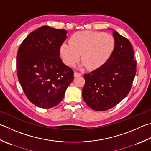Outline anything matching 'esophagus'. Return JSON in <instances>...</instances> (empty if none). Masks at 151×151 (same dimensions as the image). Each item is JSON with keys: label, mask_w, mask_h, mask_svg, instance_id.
Segmentation results:
<instances>
[{"label": "esophagus", "mask_w": 151, "mask_h": 151, "mask_svg": "<svg viewBox=\"0 0 151 151\" xmlns=\"http://www.w3.org/2000/svg\"><path fill=\"white\" fill-rule=\"evenodd\" d=\"M81 75H82V74H81V73H78L76 72L74 73V76H75V77H76V76H80Z\"/></svg>", "instance_id": "esophagus-1"}]
</instances>
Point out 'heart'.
<instances>
[{
  "label": "heart",
  "mask_w": 151,
  "mask_h": 151,
  "mask_svg": "<svg viewBox=\"0 0 151 151\" xmlns=\"http://www.w3.org/2000/svg\"><path fill=\"white\" fill-rule=\"evenodd\" d=\"M114 49L115 40L111 35L100 32L80 31L71 35L69 43H63L60 53L68 66H75L81 55L83 66L96 70L108 61Z\"/></svg>",
  "instance_id": "heart-1"
}]
</instances>
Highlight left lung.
Wrapping results in <instances>:
<instances>
[{"instance_id":"left-lung-1","label":"left lung","mask_w":151,"mask_h":151,"mask_svg":"<svg viewBox=\"0 0 151 151\" xmlns=\"http://www.w3.org/2000/svg\"><path fill=\"white\" fill-rule=\"evenodd\" d=\"M112 30L115 49L110 59L103 67L84 75L83 100L96 111L108 110L124 99L136 74L137 61L130 42Z\"/></svg>"}]
</instances>
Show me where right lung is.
Masks as SVG:
<instances>
[{
	"label": "right lung",
	"mask_w": 151,
	"mask_h": 151,
	"mask_svg": "<svg viewBox=\"0 0 151 151\" xmlns=\"http://www.w3.org/2000/svg\"><path fill=\"white\" fill-rule=\"evenodd\" d=\"M67 33L43 26L30 33L18 49L19 82L28 99L39 108H51L61 102L73 80V70L59 57Z\"/></svg>",
	"instance_id": "obj_1"
}]
</instances>
